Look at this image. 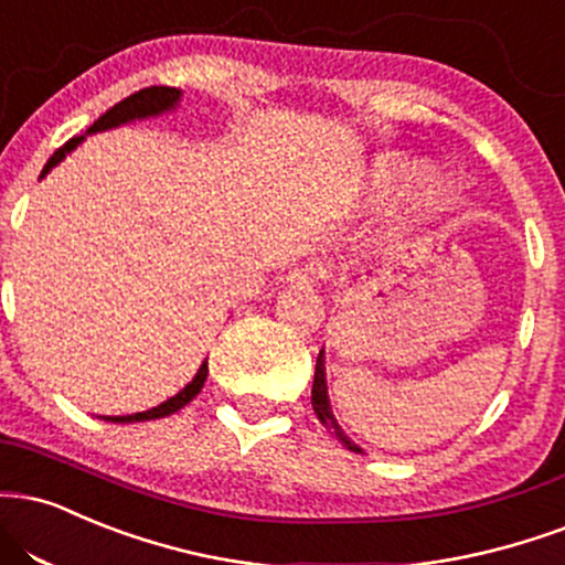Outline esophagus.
<instances>
[{
	"label": "esophagus",
	"instance_id": "1",
	"mask_svg": "<svg viewBox=\"0 0 565 565\" xmlns=\"http://www.w3.org/2000/svg\"><path fill=\"white\" fill-rule=\"evenodd\" d=\"M323 276V268L321 265H302V268H295L289 274V281L297 284V287H310V284H316L318 278Z\"/></svg>",
	"mask_w": 565,
	"mask_h": 565
}]
</instances>
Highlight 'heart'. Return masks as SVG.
I'll list each match as a JSON object with an SVG mask.
<instances>
[{"label":"heart","instance_id":"1","mask_svg":"<svg viewBox=\"0 0 565 565\" xmlns=\"http://www.w3.org/2000/svg\"><path fill=\"white\" fill-rule=\"evenodd\" d=\"M407 173V166L403 160H394L390 166H384L382 171L373 175V186L376 189H390L392 183H397ZM439 194V179L431 168H420L411 175V183H407V196L416 202H431L434 196Z\"/></svg>","mask_w":565,"mask_h":565}]
</instances>
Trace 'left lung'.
I'll return each instance as SVG.
<instances>
[{
	"label": "left lung",
	"mask_w": 565,
	"mask_h": 565,
	"mask_svg": "<svg viewBox=\"0 0 565 565\" xmlns=\"http://www.w3.org/2000/svg\"><path fill=\"white\" fill-rule=\"evenodd\" d=\"M310 403H312V411H316V416H318V420H321V424L326 426V429H329L331 434H334V437L342 441L344 447H348V450H352V452H363L360 450V447L355 445V441H352L348 434L342 431V426L337 424V418H334V413H331V403H329V390H326V369H323V350L318 352V360H316V376H312V397H310Z\"/></svg>",
	"instance_id": "8db88e82"
}]
</instances>
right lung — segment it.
Instances as JSON below:
<instances>
[{
  "label": "right lung",
  "instance_id": "obj_1",
  "mask_svg": "<svg viewBox=\"0 0 565 565\" xmlns=\"http://www.w3.org/2000/svg\"><path fill=\"white\" fill-rule=\"evenodd\" d=\"M181 99V88H173V86H149V88H141V92L131 94V97H126L124 102H118V105L110 107L105 115H102L99 120H94V126L88 128L86 134H97V131H107V128H118L124 124H131V120H141V118H152V115H162L168 110H173L175 105H179ZM86 136H73L71 141H65L63 147L57 149V152L52 154L50 160H46L44 171H42V179L46 173L52 171L57 162H63V158L67 152H73L81 141H84ZM205 379H207V360L200 365V371H196V376L189 382L183 390L175 394V397L166 399V403L158 405V407H149L145 413H134V416H105V420H113V424H134V420H152V418H166L171 416V413L181 411L183 405H189L192 399L200 394L202 386H205Z\"/></svg>",
  "mask_w": 565,
  "mask_h": 565
}]
</instances>
